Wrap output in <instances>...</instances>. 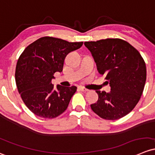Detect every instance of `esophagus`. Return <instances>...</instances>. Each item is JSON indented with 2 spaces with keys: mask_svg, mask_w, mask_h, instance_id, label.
<instances>
[{
  "mask_svg": "<svg viewBox=\"0 0 155 155\" xmlns=\"http://www.w3.org/2000/svg\"><path fill=\"white\" fill-rule=\"evenodd\" d=\"M78 89H79V91H83V92H86V91H88V89L85 88V87H82V86H79V87H78Z\"/></svg>",
  "mask_w": 155,
  "mask_h": 155,
  "instance_id": "1",
  "label": "esophagus"
}]
</instances>
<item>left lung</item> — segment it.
I'll return each mask as SVG.
<instances>
[{
  "label": "left lung",
  "instance_id": "8db88e82",
  "mask_svg": "<svg viewBox=\"0 0 155 155\" xmlns=\"http://www.w3.org/2000/svg\"><path fill=\"white\" fill-rule=\"evenodd\" d=\"M99 73L105 75L110 92L96 91L99 99L91 109L104 120H119L134 108L146 80V63L137 49L120 38L86 41Z\"/></svg>",
  "mask_w": 155,
  "mask_h": 155
}]
</instances>
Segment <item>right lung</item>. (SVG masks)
I'll use <instances>...</instances> for the list:
<instances>
[{
  "mask_svg": "<svg viewBox=\"0 0 155 155\" xmlns=\"http://www.w3.org/2000/svg\"><path fill=\"white\" fill-rule=\"evenodd\" d=\"M83 42H69L45 36L25 48L18 60L15 82L26 106L36 116L53 119L64 113L76 91V86L52 84L56 72H61L67 55Z\"/></svg>",
  "mask_w": 155,
  "mask_h": 155,
  "instance_id": "add662e5",
  "label": "right lung"
}]
</instances>
